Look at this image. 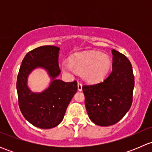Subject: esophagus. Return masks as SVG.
Returning a JSON list of instances; mask_svg holds the SVG:
<instances>
[{"label":"esophagus","instance_id":"esophagus-1","mask_svg":"<svg viewBox=\"0 0 152 152\" xmlns=\"http://www.w3.org/2000/svg\"><path fill=\"white\" fill-rule=\"evenodd\" d=\"M78 90L79 91H82V85L80 82H78Z\"/></svg>","mask_w":152,"mask_h":152}]
</instances>
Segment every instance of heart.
<instances>
[{"label":"heart","instance_id":"heart-1","mask_svg":"<svg viewBox=\"0 0 152 152\" xmlns=\"http://www.w3.org/2000/svg\"><path fill=\"white\" fill-rule=\"evenodd\" d=\"M111 65V59L107 55L96 51H85L73 56L70 59V63L62 62V69L64 73L69 75L74 73L75 70L80 72L84 80L96 84L104 79Z\"/></svg>","mask_w":152,"mask_h":152}]
</instances>
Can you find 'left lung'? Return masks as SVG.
Returning a JSON list of instances; mask_svg holds the SVG:
<instances>
[{
  "label": "left lung",
  "instance_id": "8db88e82",
  "mask_svg": "<svg viewBox=\"0 0 152 152\" xmlns=\"http://www.w3.org/2000/svg\"><path fill=\"white\" fill-rule=\"evenodd\" d=\"M113 70L102 82L84 85L85 107L95 124L109 126L118 123L129 110L132 103L134 78L131 62L115 49Z\"/></svg>",
  "mask_w": 152,
  "mask_h": 152
}]
</instances>
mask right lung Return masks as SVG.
Listing matches in <instances>:
<instances>
[{
    "instance_id": "1",
    "label": "right lung",
    "mask_w": 152,
    "mask_h": 152,
    "mask_svg": "<svg viewBox=\"0 0 152 152\" xmlns=\"http://www.w3.org/2000/svg\"><path fill=\"white\" fill-rule=\"evenodd\" d=\"M59 48L44 45L29 51L23 59L17 79L20 110L34 126L51 129L63 120L67 107L77 91L76 81L65 82L57 79ZM37 68L47 71L51 78L49 87L41 93L32 92L28 87L29 74Z\"/></svg>"
}]
</instances>
